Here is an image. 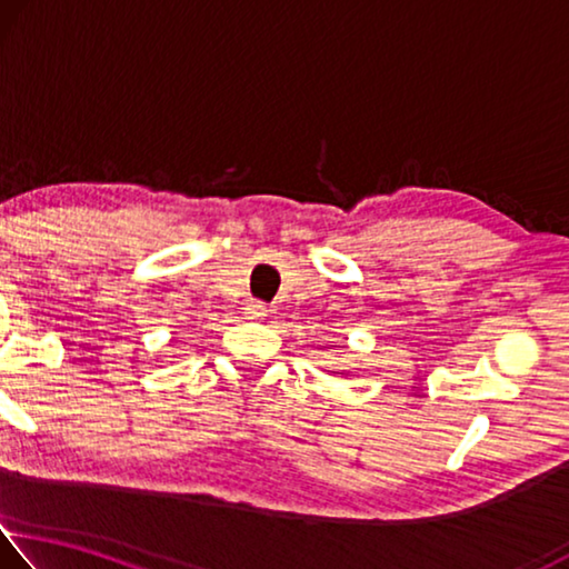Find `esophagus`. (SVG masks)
Wrapping results in <instances>:
<instances>
[{
	"mask_svg": "<svg viewBox=\"0 0 569 569\" xmlns=\"http://www.w3.org/2000/svg\"><path fill=\"white\" fill-rule=\"evenodd\" d=\"M264 315H267V305L259 300H251L247 302V308H243V318L247 320H264Z\"/></svg>",
	"mask_w": 569,
	"mask_h": 569,
	"instance_id": "esophagus-1",
	"label": "esophagus"
}]
</instances>
